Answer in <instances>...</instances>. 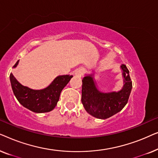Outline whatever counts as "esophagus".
<instances>
[{
  "instance_id": "34e87169",
  "label": "esophagus",
  "mask_w": 158,
  "mask_h": 158,
  "mask_svg": "<svg viewBox=\"0 0 158 158\" xmlns=\"http://www.w3.org/2000/svg\"><path fill=\"white\" fill-rule=\"evenodd\" d=\"M83 73H84V70H83V69H77V70L75 71V75H76V76H78V77H81V75H83Z\"/></svg>"
}]
</instances>
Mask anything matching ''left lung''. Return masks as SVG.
<instances>
[{"label": "left lung", "mask_w": 158, "mask_h": 158, "mask_svg": "<svg viewBox=\"0 0 158 158\" xmlns=\"http://www.w3.org/2000/svg\"><path fill=\"white\" fill-rule=\"evenodd\" d=\"M124 86L118 92L103 93L96 86L92 75L83 77L81 101L85 111L97 118L106 119L122 111L128 102L132 88L129 71L125 64H122Z\"/></svg>", "instance_id": "1"}]
</instances>
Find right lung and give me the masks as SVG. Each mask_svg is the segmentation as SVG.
Returning <instances> with one entry per match:
<instances>
[{
	"label": "right lung",
	"instance_id": "add662e5",
	"mask_svg": "<svg viewBox=\"0 0 158 158\" xmlns=\"http://www.w3.org/2000/svg\"><path fill=\"white\" fill-rule=\"evenodd\" d=\"M19 60L14 65L16 68ZM73 75H59L48 87L42 90H33L23 86L10 74V81L13 92L23 106L35 113H45L55 109L59 101L60 93L69 83Z\"/></svg>",
	"mask_w": 158,
	"mask_h": 158
}]
</instances>
